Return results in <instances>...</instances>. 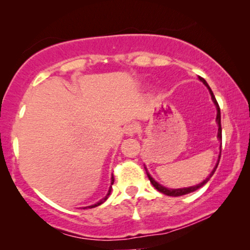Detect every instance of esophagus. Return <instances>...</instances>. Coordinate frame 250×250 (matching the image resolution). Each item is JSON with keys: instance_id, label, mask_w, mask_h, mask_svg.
Listing matches in <instances>:
<instances>
[{"instance_id": "obj_1", "label": "esophagus", "mask_w": 250, "mask_h": 250, "mask_svg": "<svg viewBox=\"0 0 250 250\" xmlns=\"http://www.w3.org/2000/svg\"><path fill=\"white\" fill-rule=\"evenodd\" d=\"M138 131H139V127H138V125H135V124H128L125 127V134L128 136L135 135Z\"/></svg>"}]
</instances>
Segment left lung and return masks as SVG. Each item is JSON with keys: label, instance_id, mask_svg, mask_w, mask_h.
I'll list each match as a JSON object with an SVG mask.
<instances>
[{"label": "left lung", "instance_id": "obj_1", "mask_svg": "<svg viewBox=\"0 0 250 250\" xmlns=\"http://www.w3.org/2000/svg\"><path fill=\"white\" fill-rule=\"evenodd\" d=\"M199 80L203 82V83L206 85V86L208 87V90H209V92H210V95H211V99H213V101H214V104H216V108H217V116H216V121H217V124H218V139L221 140L222 141V127H221V110H220V105H218V104H217V101H216V99H215V95H214V93H213V91L210 90V87H209V85L207 84V82L204 80L203 77H199ZM221 157V156H220ZM218 162H220V160H218ZM218 165V164H217ZM217 165L215 166V168L213 169V172H211L210 174H209V176L207 177L206 180L204 181V182H201L200 184H198V186H194V187H190V188H184V189H167V188H164L163 186H160V184H158L156 182L155 180L152 179L151 176L149 175V173H146V175H148V177H149V180H150V182H151V184L153 187L156 188L157 190L159 191V192H162V193H164V194H166V196H170V197H180V196H183V194H188V193H190V192H193V191H196V190H198L199 189V188H201L203 186H205V184H206L208 181H209V179L211 176H213V174L215 173V170H216V168H217Z\"/></svg>", "mask_w": 250, "mask_h": 250}]
</instances>
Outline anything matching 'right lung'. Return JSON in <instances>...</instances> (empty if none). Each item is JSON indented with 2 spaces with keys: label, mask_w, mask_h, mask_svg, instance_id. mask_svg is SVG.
<instances>
[{
  "label": "right lung",
  "mask_w": 250,
  "mask_h": 250,
  "mask_svg": "<svg viewBox=\"0 0 250 250\" xmlns=\"http://www.w3.org/2000/svg\"><path fill=\"white\" fill-rule=\"evenodd\" d=\"M114 176H112L111 177V186H112V184H114ZM110 192H111V187H110V189H109V191H108V194H107V196H105L104 198V199H101L100 201H99V203H97V204H95V205H93V206H88V208H93V207H97V206H99V205H101L102 203H104V201L105 200H107L108 199V196H109V194H110ZM85 208H86V207H85Z\"/></svg>",
  "instance_id": "add662e5"
}]
</instances>
